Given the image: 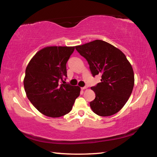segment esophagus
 <instances>
[{
  "label": "esophagus",
  "instance_id": "obj_1",
  "mask_svg": "<svg viewBox=\"0 0 157 157\" xmlns=\"http://www.w3.org/2000/svg\"><path fill=\"white\" fill-rule=\"evenodd\" d=\"M82 90H84V89H87V86H84V87H82L81 88Z\"/></svg>",
  "mask_w": 157,
  "mask_h": 157
}]
</instances>
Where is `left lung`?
<instances>
[{
    "mask_svg": "<svg viewBox=\"0 0 157 157\" xmlns=\"http://www.w3.org/2000/svg\"><path fill=\"white\" fill-rule=\"evenodd\" d=\"M75 49L88 62L93 76L101 75V82L91 88L95 94L94 100L90 102L92 111L100 116L118 113L134 88L131 63L121 50L102 40L76 46Z\"/></svg>",
    "mask_w": 157,
    "mask_h": 157,
    "instance_id": "left-lung-1",
    "label": "left lung"
}]
</instances>
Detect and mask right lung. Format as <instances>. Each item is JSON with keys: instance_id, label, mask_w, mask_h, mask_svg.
<instances>
[{"instance_id": "1", "label": "right lung", "mask_w": 157, "mask_h": 157, "mask_svg": "<svg viewBox=\"0 0 157 157\" xmlns=\"http://www.w3.org/2000/svg\"><path fill=\"white\" fill-rule=\"evenodd\" d=\"M74 50L75 46L45 47L26 67L23 79L26 95L34 107L48 117L59 118L70 112L80 94V87L64 81L66 62ZM60 81L63 84H59Z\"/></svg>"}]
</instances>
